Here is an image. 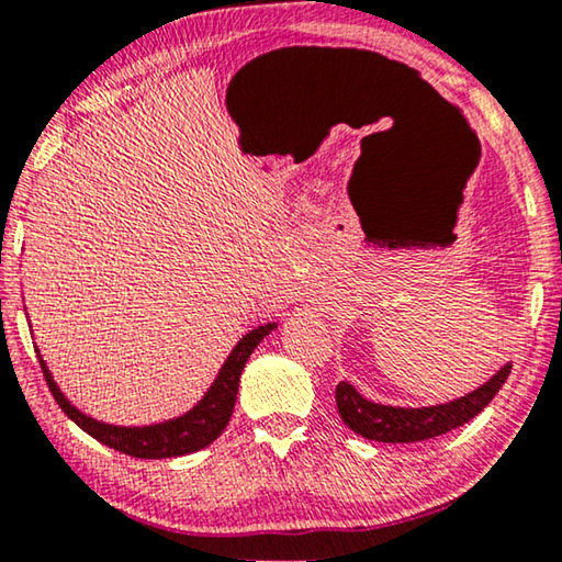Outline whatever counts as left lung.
Here are the masks:
<instances>
[{"instance_id":"left-lung-1","label":"left lung","mask_w":562,"mask_h":562,"mask_svg":"<svg viewBox=\"0 0 562 562\" xmlns=\"http://www.w3.org/2000/svg\"><path fill=\"white\" fill-rule=\"evenodd\" d=\"M513 364H506L498 374H493L486 384L453 398L449 404L422 406V408H402L367 402L355 386L347 382L337 384V412L351 431L364 436L369 441L382 443H414L426 441L434 436H441L451 429H459L473 416H479L491 404V398L498 394V389L506 384Z\"/></svg>"}]
</instances>
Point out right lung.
Here are the masks:
<instances>
[{
    "instance_id": "1",
    "label": "right lung",
    "mask_w": 562,
    "mask_h": 562,
    "mask_svg": "<svg viewBox=\"0 0 562 562\" xmlns=\"http://www.w3.org/2000/svg\"><path fill=\"white\" fill-rule=\"evenodd\" d=\"M278 327L274 322L262 327H255L252 331L237 341L235 349L231 351V357L225 359V364L221 372H217V379L213 386L207 389V394L198 402L188 414L170 418V422L156 424V426H111L97 422L87 414H81L69 398L61 394V389L56 386V382L46 369L44 359L40 355V364L46 384H49V392L56 398V404L61 406V412L71 418V422L79 426V429L87 431L93 439L106 443L109 449L121 451L126 456H133V459H173V456H186L193 451L205 449L207 443H213L217 436L223 434V429L231 422L233 408H235V398H237V384H240V374L245 369V361L250 359L252 349L260 345L265 335Z\"/></svg>"
}]
</instances>
